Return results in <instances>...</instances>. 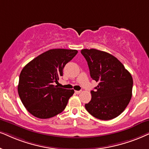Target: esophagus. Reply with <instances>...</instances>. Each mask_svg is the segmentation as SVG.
Listing matches in <instances>:
<instances>
[{"label": "esophagus", "mask_w": 149, "mask_h": 149, "mask_svg": "<svg viewBox=\"0 0 149 149\" xmlns=\"http://www.w3.org/2000/svg\"><path fill=\"white\" fill-rule=\"evenodd\" d=\"M81 92H82V91H75V93H76V94H79V93H80Z\"/></svg>", "instance_id": "1"}]
</instances>
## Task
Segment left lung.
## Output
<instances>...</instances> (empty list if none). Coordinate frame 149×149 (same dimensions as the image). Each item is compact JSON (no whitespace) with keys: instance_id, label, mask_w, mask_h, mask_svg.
<instances>
[{"instance_id":"obj_1","label":"left lung","mask_w":149,"mask_h":149,"mask_svg":"<svg viewBox=\"0 0 149 149\" xmlns=\"http://www.w3.org/2000/svg\"><path fill=\"white\" fill-rule=\"evenodd\" d=\"M89 68L90 76L98 82L92 90L86 111L97 119L109 120L120 116L132 96L133 78L115 56L95 49L81 50Z\"/></svg>"}]
</instances>
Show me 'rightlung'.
Returning <instances> with one entry per match:
<instances>
[{
  "instance_id": "right-lung-1",
  "label": "right lung",
  "mask_w": 149,
  "mask_h": 149,
  "mask_svg": "<svg viewBox=\"0 0 149 149\" xmlns=\"http://www.w3.org/2000/svg\"><path fill=\"white\" fill-rule=\"evenodd\" d=\"M78 51L54 49L47 51L27 64L19 76L18 92L22 104L33 116L47 119L61 113L74 90L54 85L63 76L65 65Z\"/></svg>"
}]
</instances>
